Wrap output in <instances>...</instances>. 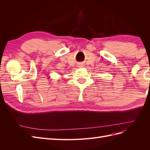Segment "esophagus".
<instances>
[{"label":"esophagus","instance_id":"obj_1","mask_svg":"<svg viewBox=\"0 0 150 150\" xmlns=\"http://www.w3.org/2000/svg\"><path fill=\"white\" fill-rule=\"evenodd\" d=\"M79 67H83V64H81V63H80V64H79Z\"/></svg>","mask_w":150,"mask_h":150}]
</instances>
